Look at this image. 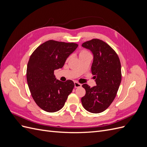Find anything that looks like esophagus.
<instances>
[{
  "mask_svg": "<svg viewBox=\"0 0 147 147\" xmlns=\"http://www.w3.org/2000/svg\"><path fill=\"white\" fill-rule=\"evenodd\" d=\"M74 84H75V88H79V87H81L82 86V84L79 83L77 82H74Z\"/></svg>",
  "mask_w": 147,
  "mask_h": 147,
  "instance_id": "34e87169",
  "label": "esophagus"
}]
</instances>
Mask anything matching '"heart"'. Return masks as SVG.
Segmentation results:
<instances>
[{
	"instance_id": "b5f03b06",
	"label": "heart",
	"mask_w": 147,
	"mask_h": 147,
	"mask_svg": "<svg viewBox=\"0 0 147 147\" xmlns=\"http://www.w3.org/2000/svg\"><path fill=\"white\" fill-rule=\"evenodd\" d=\"M90 55V53H89L88 51H86V50H82L80 52V53H79V56H80V57H82V56H86V55Z\"/></svg>"
}]
</instances>
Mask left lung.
I'll use <instances>...</instances> for the list:
<instances>
[{"instance_id": "obj_1", "label": "left lung", "mask_w": 147, "mask_h": 147, "mask_svg": "<svg viewBox=\"0 0 147 147\" xmlns=\"http://www.w3.org/2000/svg\"><path fill=\"white\" fill-rule=\"evenodd\" d=\"M82 46L93 54L91 72L97 84L92 88L87 84H83L86 94L82 98V103L88 112L101 113L116 97L121 81V63L116 52L101 40L92 39Z\"/></svg>"}]
</instances>
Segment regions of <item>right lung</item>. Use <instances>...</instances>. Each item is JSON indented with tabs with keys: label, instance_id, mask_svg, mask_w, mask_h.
Returning a JSON list of instances; mask_svg holds the SVG:
<instances>
[{
	"label": "right lung",
	"instance_id": "obj_1",
	"mask_svg": "<svg viewBox=\"0 0 147 147\" xmlns=\"http://www.w3.org/2000/svg\"><path fill=\"white\" fill-rule=\"evenodd\" d=\"M78 44L48 40L38 47L27 66L28 84L33 99L42 110L55 112L63 107L75 86L73 81L61 82L54 70L62 68Z\"/></svg>",
	"mask_w": 147,
	"mask_h": 147
}]
</instances>
